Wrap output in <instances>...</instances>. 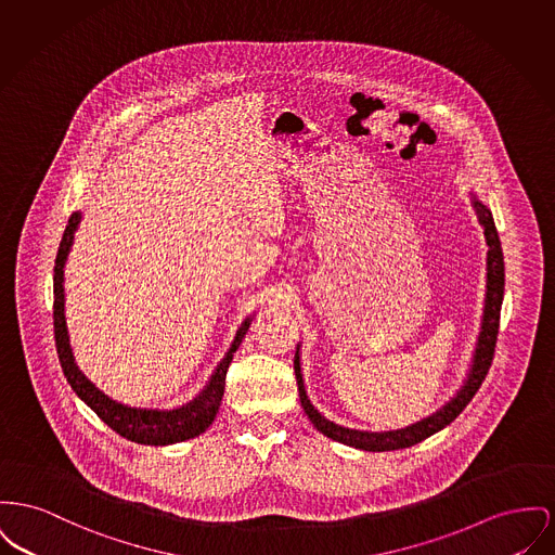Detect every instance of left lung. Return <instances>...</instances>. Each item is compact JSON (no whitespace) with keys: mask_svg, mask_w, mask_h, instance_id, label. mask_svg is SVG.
<instances>
[{"mask_svg":"<svg viewBox=\"0 0 555 555\" xmlns=\"http://www.w3.org/2000/svg\"><path fill=\"white\" fill-rule=\"evenodd\" d=\"M472 205L476 209L478 222L485 229L487 236V295H485V312H482V323H480V333L474 350V359L469 364L467 377L463 386L459 388L455 396L436 413L429 417H424L417 424L406 425L402 429H390V431H366V429H352L344 425L328 422L325 415L310 402L304 375H301V364H299V346L295 350L294 369L295 379H297V390H299V400L301 406L308 415V420L314 424L319 431H323L326 438L354 447L360 451H371V453H384V451H398V449H409L431 434L444 429L447 425L453 424L459 413L469 404V400L476 396L478 388L482 386L487 373H489L490 362L494 357V344L499 335V317H501V304H503V292H505V263H503V251H501V241L494 229V220L490 214L489 207L472 193Z\"/></svg>","mask_w":555,"mask_h":555,"instance_id":"8db88e82","label":"left lung"}]
</instances>
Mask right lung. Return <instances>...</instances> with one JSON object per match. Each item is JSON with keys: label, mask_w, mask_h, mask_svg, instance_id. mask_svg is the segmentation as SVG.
Returning <instances> with one entry per match:
<instances>
[{"label": "right lung", "mask_w": 555, "mask_h": 555, "mask_svg": "<svg viewBox=\"0 0 555 555\" xmlns=\"http://www.w3.org/2000/svg\"><path fill=\"white\" fill-rule=\"evenodd\" d=\"M79 222H81V211H75L68 218V224H66L65 234H63V241L59 247L56 266H54V335H56V350H59L61 366L65 371L66 382L104 424L131 442L151 444V447H167V444L196 438L198 434H203L209 425L214 424V420L218 415V409H220L222 396H224L229 364L232 362L234 352L238 350L254 317H247L243 321V325L238 326V331L230 344L229 352L224 354V359L220 360V364L211 373L207 386L198 391V396L191 402H186L178 409L159 411V409L128 406V404H121V402L108 398L77 366V360H75L73 348H70V339H68V328H66L65 263Z\"/></svg>", "instance_id": "obj_1"}]
</instances>
